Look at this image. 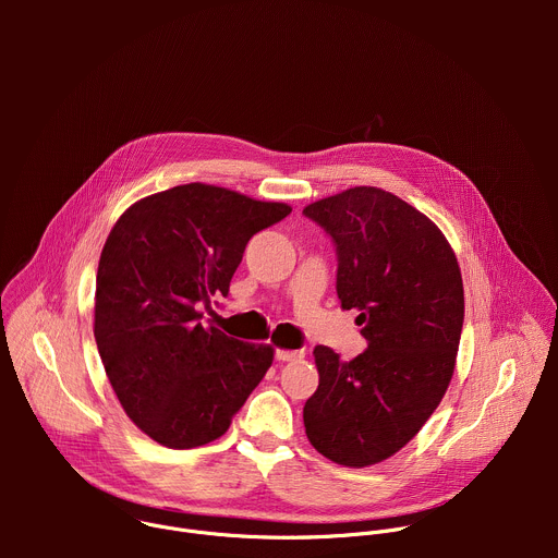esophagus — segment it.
<instances>
[{"mask_svg":"<svg viewBox=\"0 0 558 558\" xmlns=\"http://www.w3.org/2000/svg\"><path fill=\"white\" fill-rule=\"evenodd\" d=\"M302 357H304V351H289V349H278L276 351L278 362H295V360H302Z\"/></svg>","mask_w":558,"mask_h":558,"instance_id":"esophagus-1","label":"esophagus"}]
</instances>
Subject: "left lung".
<instances>
[{"label": "left lung", "mask_w": 558, "mask_h": 558, "mask_svg": "<svg viewBox=\"0 0 558 558\" xmlns=\"http://www.w3.org/2000/svg\"><path fill=\"white\" fill-rule=\"evenodd\" d=\"M336 245L338 298L357 308L366 351L344 362L315 347L317 390L304 404L311 446L364 468L404 448L439 407L463 327L461 271L439 227L377 187H353L302 211Z\"/></svg>", "instance_id": "left-lung-1"}]
</instances>
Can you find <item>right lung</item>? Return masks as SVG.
I'll return each instance as SVG.
<instances>
[{
    "instance_id": "right-lung-1",
    "label": "right lung",
    "mask_w": 558,
    "mask_h": 558,
    "mask_svg": "<svg viewBox=\"0 0 558 558\" xmlns=\"http://www.w3.org/2000/svg\"><path fill=\"white\" fill-rule=\"evenodd\" d=\"M289 214L284 203L190 183L134 203L112 227L95 340L123 411L161 446L225 435L271 366V347L203 327L201 308L229 293L250 238Z\"/></svg>"
}]
</instances>
